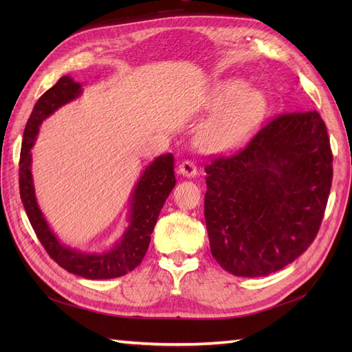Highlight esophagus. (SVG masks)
<instances>
[{
  "mask_svg": "<svg viewBox=\"0 0 352 352\" xmlns=\"http://www.w3.org/2000/svg\"><path fill=\"white\" fill-rule=\"evenodd\" d=\"M177 172H179V175H182L185 177H195L198 170H197V166L194 162H190V160H185V162L179 164Z\"/></svg>",
  "mask_w": 352,
  "mask_h": 352,
  "instance_id": "esophagus-1",
  "label": "esophagus"
}]
</instances>
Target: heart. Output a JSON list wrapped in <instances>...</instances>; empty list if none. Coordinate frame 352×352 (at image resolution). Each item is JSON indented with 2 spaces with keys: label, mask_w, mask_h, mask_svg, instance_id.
<instances>
[{
  "label": "heart",
  "mask_w": 352,
  "mask_h": 352,
  "mask_svg": "<svg viewBox=\"0 0 352 352\" xmlns=\"http://www.w3.org/2000/svg\"><path fill=\"white\" fill-rule=\"evenodd\" d=\"M201 133V146L207 151H226L243 144L257 131L267 110V100L260 91H250L241 79L223 82L211 94L207 109L219 111Z\"/></svg>",
  "instance_id": "b5f03b06"
}]
</instances>
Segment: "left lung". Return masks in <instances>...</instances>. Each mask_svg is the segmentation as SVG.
Returning a JSON list of instances; mask_svg holds the SVG:
<instances>
[{
	"mask_svg": "<svg viewBox=\"0 0 352 352\" xmlns=\"http://www.w3.org/2000/svg\"><path fill=\"white\" fill-rule=\"evenodd\" d=\"M332 150L316 110L276 116L251 142L206 166L204 216L212 257L260 278L310 247L332 186Z\"/></svg>",
	"mask_w": 352,
	"mask_h": 352,
	"instance_id": "obj_1",
	"label": "left lung"
}]
</instances>
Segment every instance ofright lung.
<instances>
[{
  "label": "right lung",
  "mask_w": 352,
  "mask_h": 352,
  "mask_svg": "<svg viewBox=\"0 0 352 352\" xmlns=\"http://www.w3.org/2000/svg\"><path fill=\"white\" fill-rule=\"evenodd\" d=\"M80 94L82 85L79 82H74L70 76H63L36 101L25 127L20 151V198L39 242L60 267L85 279H114L132 272L144 260L160 211L176 185L175 158L172 154L160 155L144 170L131 195V210L127 219L129 225L110 250L83 252L61 243L38 206L34 177L30 172V150L35 144L42 122L65 104L80 97Z\"/></svg>",
  "instance_id": "right-lung-1"
}]
</instances>
